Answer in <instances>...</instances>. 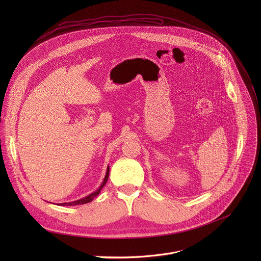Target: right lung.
<instances>
[{"mask_svg": "<svg viewBox=\"0 0 261 261\" xmlns=\"http://www.w3.org/2000/svg\"><path fill=\"white\" fill-rule=\"evenodd\" d=\"M108 175H109V166H107V169H106V173H105V177H104V179H103V181H102V184H101V186L100 187L95 191V192H93V193H91L90 195H88V196H86V197H84V198H82V199H79V200H75V201H71V202H63V203H59V205H65V206H70V205H77V204H85V203H88V202H91L99 193H100V191H101V189L104 187L105 186V184H106V181H107V179H108Z\"/></svg>", "mask_w": 261, "mask_h": 261, "instance_id": "add662e5", "label": "right lung"}]
</instances>
